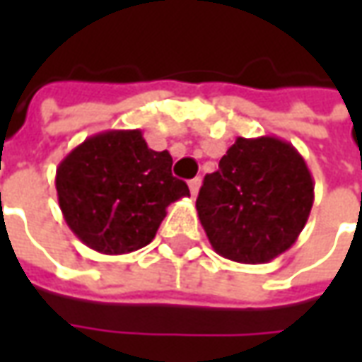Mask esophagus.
<instances>
[{
  "instance_id": "obj_1",
  "label": "esophagus",
  "mask_w": 362,
  "mask_h": 362,
  "mask_svg": "<svg viewBox=\"0 0 362 362\" xmlns=\"http://www.w3.org/2000/svg\"><path fill=\"white\" fill-rule=\"evenodd\" d=\"M199 186H202V178H194V180H189V192H192V197L197 196Z\"/></svg>"
}]
</instances>
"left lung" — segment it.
Here are the masks:
<instances>
[{
	"mask_svg": "<svg viewBox=\"0 0 362 362\" xmlns=\"http://www.w3.org/2000/svg\"><path fill=\"white\" fill-rule=\"evenodd\" d=\"M314 180L303 155L275 135L236 137L205 176L196 209L213 250L238 264H267L303 233Z\"/></svg>",
	"mask_w": 362,
	"mask_h": 362,
	"instance_id": "left-lung-1",
	"label": "left lung"
}]
</instances>
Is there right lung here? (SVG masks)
<instances>
[{
  "instance_id": "obj_1",
  "label": "right lung",
  "mask_w": 362,
  "mask_h": 362,
  "mask_svg": "<svg viewBox=\"0 0 362 362\" xmlns=\"http://www.w3.org/2000/svg\"><path fill=\"white\" fill-rule=\"evenodd\" d=\"M58 204L67 227L93 250L119 256L155 238L166 207L188 197L168 151H153L141 129L87 137L58 165Z\"/></svg>"
}]
</instances>
